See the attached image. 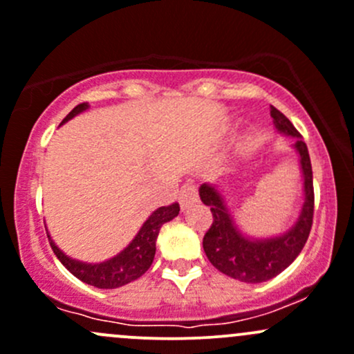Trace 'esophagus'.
Here are the masks:
<instances>
[{"label": "esophagus", "mask_w": 354, "mask_h": 354, "mask_svg": "<svg viewBox=\"0 0 354 354\" xmlns=\"http://www.w3.org/2000/svg\"><path fill=\"white\" fill-rule=\"evenodd\" d=\"M198 202V192L193 185H185L183 188L180 189V207L181 210H188L189 207L195 205Z\"/></svg>", "instance_id": "esophagus-1"}]
</instances>
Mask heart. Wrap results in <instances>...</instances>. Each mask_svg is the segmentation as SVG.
I'll use <instances>...</instances> for the list:
<instances>
[{
    "label": "heart",
    "instance_id": "obj_1",
    "mask_svg": "<svg viewBox=\"0 0 354 354\" xmlns=\"http://www.w3.org/2000/svg\"><path fill=\"white\" fill-rule=\"evenodd\" d=\"M244 147H248V142H244V144H243V149H244Z\"/></svg>",
    "mask_w": 354,
    "mask_h": 354
}]
</instances>
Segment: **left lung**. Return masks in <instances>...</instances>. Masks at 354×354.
I'll use <instances>...</instances> for the list:
<instances>
[{"label": "left lung", "instance_id": "8db88e82", "mask_svg": "<svg viewBox=\"0 0 354 354\" xmlns=\"http://www.w3.org/2000/svg\"><path fill=\"white\" fill-rule=\"evenodd\" d=\"M270 115L277 132L292 137V147L299 156L304 202L293 225L278 236L251 237L237 225L224 193L218 187L203 183L198 189L200 200L210 207L214 215V222L203 237V251L208 261L227 277L244 283H263L292 265L307 243L314 217V185L307 146L302 136L281 111L270 106Z\"/></svg>", "mask_w": 354, "mask_h": 354}]
</instances>
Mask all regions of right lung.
Returning <instances> with one entry per match:
<instances>
[{
  "mask_svg": "<svg viewBox=\"0 0 354 354\" xmlns=\"http://www.w3.org/2000/svg\"><path fill=\"white\" fill-rule=\"evenodd\" d=\"M88 109V103H81V105L74 106L69 111L68 117L61 122V125ZM178 214H180L178 203L156 208L146 218V222L140 225L139 232L133 236V239L118 254L100 263H84L80 261V259L71 258L54 243L49 230H47V237H49L54 254L74 277L80 278L84 283L96 286V288H118V286H124L140 278L151 268L156 254V239H158L159 230H161L162 224L173 221Z\"/></svg>",
  "mask_w": 354,
  "mask_h": 354,
  "instance_id": "right-lung-1",
  "label": "right lung"
}]
</instances>
